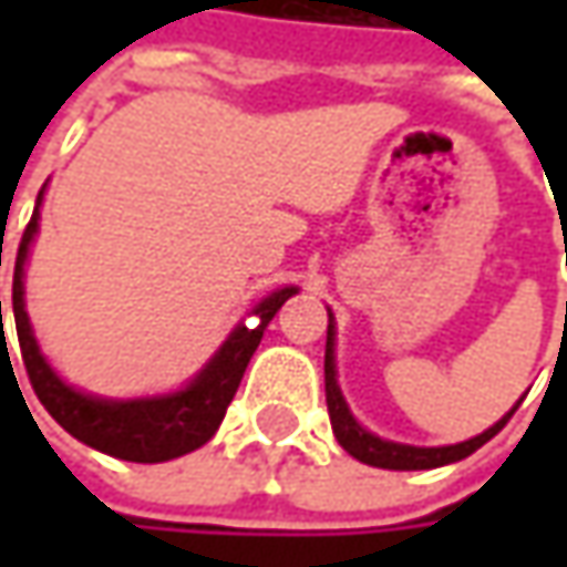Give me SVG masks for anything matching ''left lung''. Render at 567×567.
Instances as JSON below:
<instances>
[{
	"label": "left lung",
	"instance_id": "8db88e82",
	"mask_svg": "<svg viewBox=\"0 0 567 567\" xmlns=\"http://www.w3.org/2000/svg\"><path fill=\"white\" fill-rule=\"evenodd\" d=\"M324 394H328V413H331V425H334V435L343 445L347 454H353L357 461L369 464V467L381 470H432L442 467V464H454V461H464L470 457L476 447H483L489 442L492 435H498L505 423L512 420L514 406L508 416H502L498 423L486 429L483 435L461 442V445L447 447H413V445H394V442H384L379 435L365 432L347 410V403L340 398L338 379H334V324H328V347H324Z\"/></svg>",
	"mask_w": 567,
	"mask_h": 567
}]
</instances>
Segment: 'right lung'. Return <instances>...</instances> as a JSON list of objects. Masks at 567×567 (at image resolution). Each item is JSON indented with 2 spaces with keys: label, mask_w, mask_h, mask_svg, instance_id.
<instances>
[{
  "label": "right lung",
  "mask_w": 567,
  "mask_h": 567,
  "mask_svg": "<svg viewBox=\"0 0 567 567\" xmlns=\"http://www.w3.org/2000/svg\"><path fill=\"white\" fill-rule=\"evenodd\" d=\"M37 210H40V198H37L31 224L24 227L18 258H14L11 309H14V331H18L21 360L28 369L33 394L47 406V413L69 435H75L78 442L97 447L103 454L122 457V461H135V464H161V461L183 457L188 451L205 445L207 439L217 432V425L224 423L229 401L243 381L251 353L261 343L268 321L296 293V287H284L268 299H261L255 306V318L249 324H239L229 334L227 343L217 350V357L207 362L202 375L192 381L186 391L169 394V398H154V401H97V398H87V394H81L59 379L47 365V360L40 357L37 340L31 334V321L24 312L21 277H24L28 246L37 233Z\"/></svg>",
  "instance_id": "obj_1"
}]
</instances>
